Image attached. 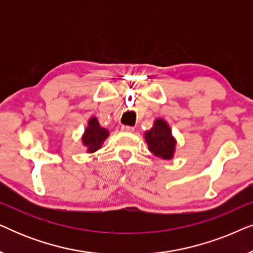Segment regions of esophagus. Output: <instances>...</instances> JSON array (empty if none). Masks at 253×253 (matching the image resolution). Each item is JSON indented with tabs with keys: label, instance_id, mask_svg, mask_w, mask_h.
Listing matches in <instances>:
<instances>
[{
	"label": "esophagus",
	"instance_id": "34e87169",
	"mask_svg": "<svg viewBox=\"0 0 253 253\" xmlns=\"http://www.w3.org/2000/svg\"><path fill=\"white\" fill-rule=\"evenodd\" d=\"M123 131H126V132H132V131L134 130L133 126H122V127H121Z\"/></svg>",
	"mask_w": 253,
	"mask_h": 253
}]
</instances>
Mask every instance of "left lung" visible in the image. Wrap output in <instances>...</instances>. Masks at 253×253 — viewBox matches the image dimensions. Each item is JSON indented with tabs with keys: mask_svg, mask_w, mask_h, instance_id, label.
<instances>
[{
	"mask_svg": "<svg viewBox=\"0 0 253 253\" xmlns=\"http://www.w3.org/2000/svg\"><path fill=\"white\" fill-rule=\"evenodd\" d=\"M145 139L147 141L148 148L154 155L166 160L172 158L176 143L168 124L165 121H155L154 126L145 133Z\"/></svg>",
	"mask_w": 253,
	"mask_h": 253,
	"instance_id": "obj_1",
	"label": "left lung"
}]
</instances>
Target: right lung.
I'll return each instance as SVG.
<instances>
[{
    "label": "right lung",
    "instance_id": "1",
    "mask_svg": "<svg viewBox=\"0 0 253 253\" xmlns=\"http://www.w3.org/2000/svg\"><path fill=\"white\" fill-rule=\"evenodd\" d=\"M108 130L100 126L98 120L93 117L88 121V126L85 130L84 136H83V143L87 148V152L93 153V152L101 148V144L108 137Z\"/></svg>",
    "mask_w": 253,
    "mask_h": 253
}]
</instances>
